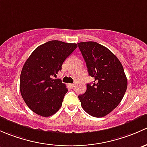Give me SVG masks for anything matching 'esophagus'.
I'll list each match as a JSON object with an SVG mask.
<instances>
[{
	"label": "esophagus",
	"mask_w": 147,
	"mask_h": 147,
	"mask_svg": "<svg viewBox=\"0 0 147 147\" xmlns=\"http://www.w3.org/2000/svg\"><path fill=\"white\" fill-rule=\"evenodd\" d=\"M69 86H70L71 88H72V89H73L74 87H75V84H69Z\"/></svg>",
	"instance_id": "obj_1"
}]
</instances>
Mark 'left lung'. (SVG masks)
Listing matches in <instances>:
<instances>
[{
  "label": "left lung",
  "mask_w": 147,
  "mask_h": 147,
  "mask_svg": "<svg viewBox=\"0 0 147 147\" xmlns=\"http://www.w3.org/2000/svg\"><path fill=\"white\" fill-rule=\"evenodd\" d=\"M86 62L93 84H87L84 94L78 96L81 106L95 118L106 116L123 99L127 86L124 69L109 49L94 41L78 44Z\"/></svg>",
  "instance_id": "1"
}]
</instances>
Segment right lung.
I'll return each instance as SVG.
<instances>
[{
    "instance_id": "obj_1",
    "label": "right lung",
    "mask_w": 147,
    "mask_h": 147,
    "mask_svg": "<svg viewBox=\"0 0 147 147\" xmlns=\"http://www.w3.org/2000/svg\"><path fill=\"white\" fill-rule=\"evenodd\" d=\"M78 47L54 40L38 46L24 64L20 75V89L27 106L43 117L53 115L60 109L67 92L65 84L53 79L65 60Z\"/></svg>"
}]
</instances>
